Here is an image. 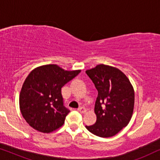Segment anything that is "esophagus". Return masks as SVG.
Wrapping results in <instances>:
<instances>
[{"instance_id":"34e87169","label":"esophagus","mask_w":160,"mask_h":160,"mask_svg":"<svg viewBox=\"0 0 160 160\" xmlns=\"http://www.w3.org/2000/svg\"><path fill=\"white\" fill-rule=\"evenodd\" d=\"M78 111H79L80 113H86L87 109L85 108L84 107H79V108H78Z\"/></svg>"}]
</instances>
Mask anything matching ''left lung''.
Returning <instances> with one entry per match:
<instances>
[{
    "instance_id": "obj_1",
    "label": "left lung",
    "mask_w": 160,
    "mask_h": 160,
    "mask_svg": "<svg viewBox=\"0 0 160 160\" xmlns=\"http://www.w3.org/2000/svg\"><path fill=\"white\" fill-rule=\"evenodd\" d=\"M86 73L98 92L95 105L97 120L86 128L97 136L112 137L128 125L132 118L134 89L125 74L115 67L100 64L87 70Z\"/></svg>"
}]
</instances>
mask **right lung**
<instances>
[{"label":"right lung","instance_id":"add662e5","mask_svg":"<svg viewBox=\"0 0 160 160\" xmlns=\"http://www.w3.org/2000/svg\"><path fill=\"white\" fill-rule=\"evenodd\" d=\"M80 72L50 64L37 67L28 74L19 95V108L30 127L49 133L63 125L70 111L63 106L61 88Z\"/></svg>","mask_w":160,"mask_h":160}]
</instances>
